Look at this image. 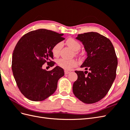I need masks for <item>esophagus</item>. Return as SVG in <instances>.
<instances>
[{"label":"esophagus","instance_id":"34e87169","mask_svg":"<svg viewBox=\"0 0 130 130\" xmlns=\"http://www.w3.org/2000/svg\"><path fill=\"white\" fill-rule=\"evenodd\" d=\"M64 73H65V74H68L70 73V72L69 71H67V70H65Z\"/></svg>","mask_w":130,"mask_h":130}]
</instances>
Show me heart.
Returning a JSON list of instances; mask_svg holds the SVG:
<instances>
[{"instance_id": "obj_1", "label": "heart", "mask_w": 130, "mask_h": 130, "mask_svg": "<svg viewBox=\"0 0 130 130\" xmlns=\"http://www.w3.org/2000/svg\"><path fill=\"white\" fill-rule=\"evenodd\" d=\"M66 44L74 52H77L81 47L80 43L73 38H68L66 41ZM62 47V43L61 42H58L54 45L52 52L54 56H56L58 55ZM57 64L58 66H60V67L62 68L65 69H69L75 66L77 64V62L74 60H69L64 58H60L57 61Z\"/></svg>"}]
</instances>
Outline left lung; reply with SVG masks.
<instances>
[{"mask_svg":"<svg viewBox=\"0 0 130 130\" xmlns=\"http://www.w3.org/2000/svg\"><path fill=\"white\" fill-rule=\"evenodd\" d=\"M76 39L84 46L87 58L81 66L88 71H75L77 79L73 93L85 104H93L105 96L116 77L117 57L109 39L95 32L79 34Z\"/></svg>","mask_w":130,"mask_h":130,"instance_id":"obj_1","label":"left lung"}]
</instances>
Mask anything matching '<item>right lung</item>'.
Wrapping results in <instances>:
<instances>
[{"mask_svg":"<svg viewBox=\"0 0 130 130\" xmlns=\"http://www.w3.org/2000/svg\"><path fill=\"white\" fill-rule=\"evenodd\" d=\"M63 34L44 29L24 35L18 42L12 57V70L18 87L27 99L43 101L55 92L57 82L64 75L56 66L50 71L42 68L45 62L54 63L52 50L56 43L64 40ZM54 64L53 65V64Z\"/></svg>","mask_w":130,"mask_h":130,"instance_id":"obj_1","label":"right lung"}]
</instances>
